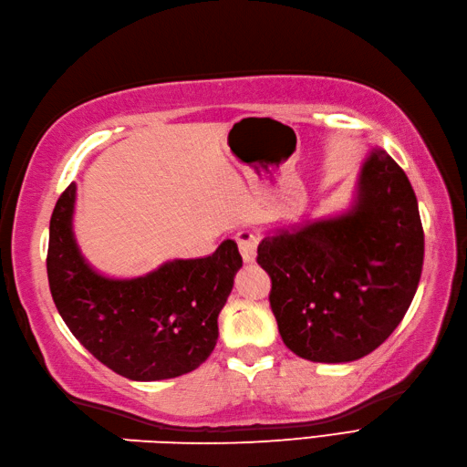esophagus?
Instances as JSON below:
<instances>
[{"mask_svg": "<svg viewBox=\"0 0 467 467\" xmlns=\"http://www.w3.org/2000/svg\"><path fill=\"white\" fill-rule=\"evenodd\" d=\"M236 244L241 250L244 262H254L256 248H258V236L253 231H241L236 234Z\"/></svg>", "mask_w": 467, "mask_h": 467, "instance_id": "obj_1", "label": "esophagus"}]
</instances>
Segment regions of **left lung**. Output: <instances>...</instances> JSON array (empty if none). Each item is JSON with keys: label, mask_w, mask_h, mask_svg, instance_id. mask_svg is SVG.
Listing matches in <instances>:
<instances>
[{"label": "left lung", "mask_w": 467, "mask_h": 467, "mask_svg": "<svg viewBox=\"0 0 467 467\" xmlns=\"http://www.w3.org/2000/svg\"><path fill=\"white\" fill-rule=\"evenodd\" d=\"M258 265L285 348L316 363L375 351L402 321L420 282L424 231L409 177L373 148L349 211L262 238Z\"/></svg>", "instance_id": "8db88e82"}]
</instances>
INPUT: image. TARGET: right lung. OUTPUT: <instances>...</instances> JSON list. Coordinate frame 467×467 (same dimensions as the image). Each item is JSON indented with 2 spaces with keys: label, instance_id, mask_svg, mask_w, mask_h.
<instances>
[{
  "label": "right lung",
  "instance_id": "add662e5",
  "mask_svg": "<svg viewBox=\"0 0 467 467\" xmlns=\"http://www.w3.org/2000/svg\"><path fill=\"white\" fill-rule=\"evenodd\" d=\"M75 199L70 183L55 205L47 253L53 302L70 333L130 380L173 379L205 363L243 266L236 243L224 241L207 258L165 262L140 278H106L75 241Z\"/></svg>",
  "mask_w": 467,
  "mask_h": 467
}]
</instances>
